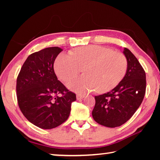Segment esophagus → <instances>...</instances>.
Returning a JSON list of instances; mask_svg holds the SVG:
<instances>
[{
	"instance_id": "obj_1",
	"label": "esophagus",
	"mask_w": 160,
	"mask_h": 160,
	"mask_svg": "<svg viewBox=\"0 0 160 160\" xmlns=\"http://www.w3.org/2000/svg\"><path fill=\"white\" fill-rule=\"evenodd\" d=\"M84 97H85V94H78L76 95L77 97V99L78 100H80V99H82V98H84Z\"/></svg>"
}]
</instances>
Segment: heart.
<instances>
[{
	"label": "heart",
	"mask_w": 160,
	"mask_h": 160,
	"mask_svg": "<svg viewBox=\"0 0 160 160\" xmlns=\"http://www.w3.org/2000/svg\"><path fill=\"white\" fill-rule=\"evenodd\" d=\"M84 68L86 75L68 81V88L79 93L97 89L99 92H104L112 90L123 80L128 61L122 53L91 45L78 48L72 54L61 53L54 63L56 73L63 81L82 72Z\"/></svg>",
	"instance_id": "1"
}]
</instances>
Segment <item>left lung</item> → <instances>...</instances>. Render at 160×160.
Masks as SVG:
<instances>
[{
  "instance_id": "obj_1",
  "label": "left lung",
  "mask_w": 160,
  "mask_h": 160,
  "mask_svg": "<svg viewBox=\"0 0 160 160\" xmlns=\"http://www.w3.org/2000/svg\"><path fill=\"white\" fill-rule=\"evenodd\" d=\"M124 55L128 68L123 80L107 93L95 96L92 114L102 126L115 128L125 123L138 109L146 90L145 72L136 57L127 48Z\"/></svg>"
}]
</instances>
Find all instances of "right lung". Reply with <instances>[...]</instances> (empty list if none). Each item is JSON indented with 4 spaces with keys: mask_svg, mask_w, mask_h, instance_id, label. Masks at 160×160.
Segmentation results:
<instances>
[{
    "mask_svg": "<svg viewBox=\"0 0 160 160\" xmlns=\"http://www.w3.org/2000/svg\"><path fill=\"white\" fill-rule=\"evenodd\" d=\"M62 51L55 47L32 53L17 78V99L22 113L29 122L43 129L64 123L72 102L76 100L75 94L58 80L54 72V61Z\"/></svg>",
    "mask_w": 160,
    "mask_h": 160,
    "instance_id": "right-lung-1",
    "label": "right lung"
}]
</instances>
